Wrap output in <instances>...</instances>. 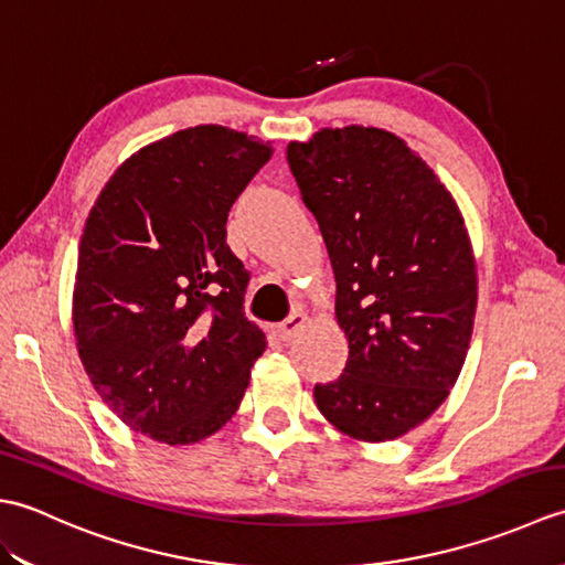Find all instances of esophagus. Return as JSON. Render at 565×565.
Segmentation results:
<instances>
[{"instance_id":"obj_1","label":"esophagus","mask_w":565,"mask_h":565,"mask_svg":"<svg viewBox=\"0 0 565 565\" xmlns=\"http://www.w3.org/2000/svg\"><path fill=\"white\" fill-rule=\"evenodd\" d=\"M306 322H308V316L306 313H301V310H296V313H291L289 318H286L281 326H279V338L281 340H294L298 332H301L303 328H306Z\"/></svg>"}]
</instances>
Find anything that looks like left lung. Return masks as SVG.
Masks as SVG:
<instances>
[{"label": "left lung", "mask_w": 565, "mask_h": 565, "mask_svg": "<svg viewBox=\"0 0 565 565\" xmlns=\"http://www.w3.org/2000/svg\"><path fill=\"white\" fill-rule=\"evenodd\" d=\"M338 281L344 374L316 386L342 435L393 441L447 401L473 334L478 276L463 215L435 170L374 126L320 128L286 148Z\"/></svg>", "instance_id": "left-lung-1"}]
</instances>
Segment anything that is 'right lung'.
I'll list each match as a JSON object with an SVG mask.
<instances>
[{"label":"right lung","instance_id":"1","mask_svg":"<svg viewBox=\"0 0 565 565\" xmlns=\"http://www.w3.org/2000/svg\"><path fill=\"white\" fill-rule=\"evenodd\" d=\"M271 152L225 126L177 130L130 154L84 223L72 291L82 366L154 441L215 435L267 350L243 313L249 271L225 245V221Z\"/></svg>","mask_w":565,"mask_h":565}]
</instances>
